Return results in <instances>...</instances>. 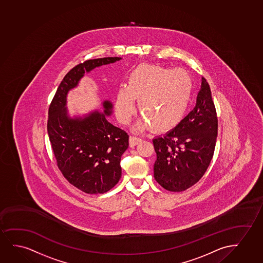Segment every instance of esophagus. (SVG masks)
<instances>
[{"label": "esophagus", "instance_id": "34e87169", "mask_svg": "<svg viewBox=\"0 0 263 263\" xmlns=\"http://www.w3.org/2000/svg\"><path fill=\"white\" fill-rule=\"evenodd\" d=\"M141 139L140 137H136V136H131L129 138V143L131 146H136L137 144L140 143Z\"/></svg>", "mask_w": 263, "mask_h": 263}]
</instances>
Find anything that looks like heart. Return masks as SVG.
<instances>
[{
	"mask_svg": "<svg viewBox=\"0 0 263 263\" xmlns=\"http://www.w3.org/2000/svg\"><path fill=\"white\" fill-rule=\"evenodd\" d=\"M193 92V81L182 68L142 64L127 78V86H121L116 96V115L126 124L136 111L135 98L143 120L138 126H149L166 131L177 126L183 119Z\"/></svg>",
	"mask_w": 263,
	"mask_h": 263,
	"instance_id": "1",
	"label": "heart"
}]
</instances>
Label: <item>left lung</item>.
I'll use <instances>...</instances> for the list:
<instances>
[{"mask_svg": "<svg viewBox=\"0 0 263 263\" xmlns=\"http://www.w3.org/2000/svg\"><path fill=\"white\" fill-rule=\"evenodd\" d=\"M217 136L215 105L210 85L202 77L195 108L174 129L153 140L158 184L171 192L184 191L196 184L212 161Z\"/></svg>", "mask_w": 263, "mask_h": 263, "instance_id": "obj_1", "label": "left lung"}]
</instances>
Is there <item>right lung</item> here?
I'll list each match as a JSON object with an SVG mask.
<instances>
[{"label": "right lung", "instance_id": "right-lung-1", "mask_svg": "<svg viewBox=\"0 0 263 263\" xmlns=\"http://www.w3.org/2000/svg\"><path fill=\"white\" fill-rule=\"evenodd\" d=\"M120 59H93L75 66L62 79L49 107L48 136L59 170L72 185L90 195L104 194L118 184L128 135L106 119L112 109L108 101L103 103L104 113L95 111L83 119H70L66 97L85 72Z\"/></svg>", "mask_w": 263, "mask_h": 263}]
</instances>
